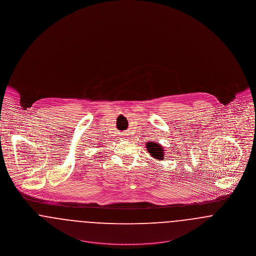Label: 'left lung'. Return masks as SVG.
Segmentation results:
<instances>
[{"label": "left lung", "instance_id": "obj_1", "mask_svg": "<svg viewBox=\"0 0 256 256\" xmlns=\"http://www.w3.org/2000/svg\"><path fill=\"white\" fill-rule=\"evenodd\" d=\"M146 148L148 152H150V156L158 160H164V149L162 148V145H160L158 143H154V142H147Z\"/></svg>", "mask_w": 256, "mask_h": 256}]
</instances>
